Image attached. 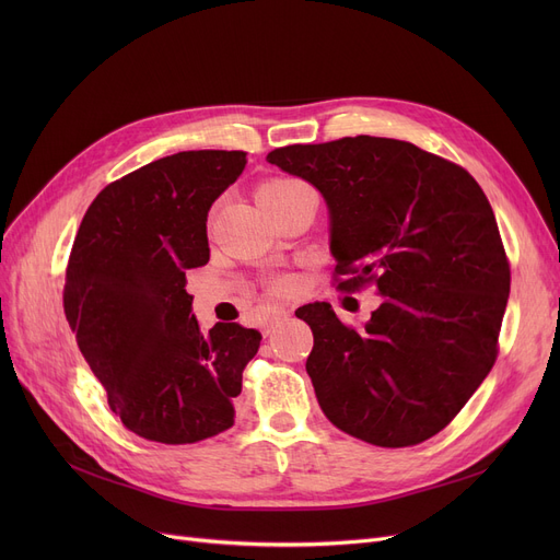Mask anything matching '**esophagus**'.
<instances>
[{"mask_svg":"<svg viewBox=\"0 0 560 560\" xmlns=\"http://www.w3.org/2000/svg\"><path fill=\"white\" fill-rule=\"evenodd\" d=\"M288 317H290V311H285V308H272L268 315L262 317V334L270 336V334L275 331V327L279 325V322H283V319H288Z\"/></svg>","mask_w":560,"mask_h":560,"instance_id":"1","label":"esophagus"}]
</instances>
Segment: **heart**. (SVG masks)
<instances>
[{
    "label": "heart",
    "instance_id": "b5f03b06",
    "mask_svg": "<svg viewBox=\"0 0 560 560\" xmlns=\"http://www.w3.org/2000/svg\"><path fill=\"white\" fill-rule=\"evenodd\" d=\"M298 188H302V184L292 182V179H272V182H265V184L258 188V201H260V206L265 209V206L275 203L277 199L290 195L292 190H298ZM272 290L277 292V295H285V292L292 290V279H288V277L275 279V281H272Z\"/></svg>",
    "mask_w": 560,
    "mask_h": 560
}]
</instances>
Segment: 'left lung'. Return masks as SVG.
<instances>
[{
	"instance_id": "1",
	"label": "left lung",
	"mask_w": 560,
	"mask_h": 560,
	"mask_svg": "<svg viewBox=\"0 0 560 560\" xmlns=\"http://www.w3.org/2000/svg\"><path fill=\"white\" fill-rule=\"evenodd\" d=\"M268 161L327 199L336 288L384 295L361 331L327 302L295 311L319 408L370 445L424 443L499 354L511 265L488 197L460 165L393 138L288 144Z\"/></svg>"
}]
</instances>
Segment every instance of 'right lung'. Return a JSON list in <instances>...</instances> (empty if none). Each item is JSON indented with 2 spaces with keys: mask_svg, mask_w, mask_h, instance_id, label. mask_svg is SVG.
Returning <instances> with one entry per match:
<instances>
[{
  "mask_svg": "<svg viewBox=\"0 0 560 560\" xmlns=\"http://www.w3.org/2000/svg\"><path fill=\"white\" fill-rule=\"evenodd\" d=\"M245 152L159 159L108 184L70 252L63 308L108 406L136 435L190 445L233 427V397L260 334L218 322L203 334L186 270L209 262L206 215L245 170Z\"/></svg>",
  "mask_w": 560,
  "mask_h": 560,
  "instance_id": "obj_1",
  "label": "right lung"
}]
</instances>
